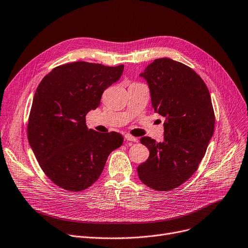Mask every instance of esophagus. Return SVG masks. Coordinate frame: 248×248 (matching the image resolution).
<instances>
[{"instance_id": "1", "label": "esophagus", "mask_w": 248, "mask_h": 248, "mask_svg": "<svg viewBox=\"0 0 248 248\" xmlns=\"http://www.w3.org/2000/svg\"><path fill=\"white\" fill-rule=\"evenodd\" d=\"M124 139L127 140V141H134V142H138V139L137 138H135V137H133V136H131V135H125L124 136Z\"/></svg>"}]
</instances>
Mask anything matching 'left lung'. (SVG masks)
<instances>
[{"instance_id":"8db88e82","label":"left lung","mask_w":248,"mask_h":248,"mask_svg":"<svg viewBox=\"0 0 248 248\" xmlns=\"http://www.w3.org/2000/svg\"><path fill=\"white\" fill-rule=\"evenodd\" d=\"M140 76L148 82L152 107L166 121L163 141L140 139L150 155L138 175L148 187L169 191L196 172L209 145L215 124L210 93L196 72L170 58L154 60Z\"/></svg>"}]
</instances>
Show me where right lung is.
I'll return each instance as SVG.
<instances>
[{
  "instance_id": "add662e5",
  "label": "right lung",
  "mask_w": 248,
  "mask_h": 248,
  "mask_svg": "<svg viewBox=\"0 0 248 248\" xmlns=\"http://www.w3.org/2000/svg\"><path fill=\"white\" fill-rule=\"evenodd\" d=\"M124 66L78 61L61 65L38 85L28 123V140L46 176L57 186L82 191L99 178L121 134L86 126L85 115L99 107L103 91L120 79Z\"/></svg>"
}]
</instances>
